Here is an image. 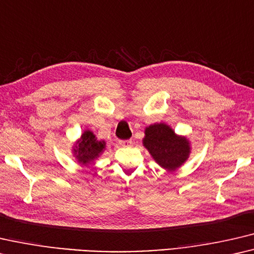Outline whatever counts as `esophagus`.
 Listing matches in <instances>:
<instances>
[{
  "label": "esophagus",
  "instance_id": "obj_1",
  "mask_svg": "<svg viewBox=\"0 0 254 254\" xmlns=\"http://www.w3.org/2000/svg\"><path fill=\"white\" fill-rule=\"evenodd\" d=\"M117 144L119 145V146H129V145L131 144V140L130 139H126V140H118Z\"/></svg>",
  "mask_w": 254,
  "mask_h": 254
}]
</instances>
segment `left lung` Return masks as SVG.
<instances>
[{
	"label": "left lung",
	"mask_w": 254,
	"mask_h": 254,
	"mask_svg": "<svg viewBox=\"0 0 254 254\" xmlns=\"http://www.w3.org/2000/svg\"><path fill=\"white\" fill-rule=\"evenodd\" d=\"M144 146L162 168L176 170L188 159L189 142L179 137L168 125L155 124L145 130Z\"/></svg>",
	"instance_id": "left-lung-1"
}]
</instances>
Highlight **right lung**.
I'll return each instance as SVG.
<instances>
[{"mask_svg":"<svg viewBox=\"0 0 254 254\" xmlns=\"http://www.w3.org/2000/svg\"><path fill=\"white\" fill-rule=\"evenodd\" d=\"M103 148H105V143L95 139L93 132L88 130L82 135L81 140L78 142L74 152H75L78 161L83 164H86L98 157L100 153H102Z\"/></svg>","mask_w":254,"mask_h":254,"instance_id":"add662e5","label":"right lung"}]
</instances>
